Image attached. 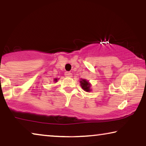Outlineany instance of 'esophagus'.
I'll return each mask as SVG.
<instances>
[{
    "label": "esophagus",
    "instance_id": "esophagus-1",
    "mask_svg": "<svg viewBox=\"0 0 146 146\" xmlns=\"http://www.w3.org/2000/svg\"><path fill=\"white\" fill-rule=\"evenodd\" d=\"M64 74H65V76L68 77V78L72 77V74L70 72H66Z\"/></svg>",
    "mask_w": 146,
    "mask_h": 146
}]
</instances>
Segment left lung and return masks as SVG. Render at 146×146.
I'll return each instance as SVG.
<instances>
[{
    "mask_svg": "<svg viewBox=\"0 0 146 146\" xmlns=\"http://www.w3.org/2000/svg\"><path fill=\"white\" fill-rule=\"evenodd\" d=\"M80 86H81V87L82 88V89L84 91H86V92H90L91 91V84L89 83V82L87 81L86 79H82L80 81Z\"/></svg>",
    "mask_w": 146,
    "mask_h": 146,
    "instance_id": "1",
    "label": "left lung"
}]
</instances>
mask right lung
Segmentation results:
<instances>
[{
    "mask_svg": "<svg viewBox=\"0 0 146 146\" xmlns=\"http://www.w3.org/2000/svg\"><path fill=\"white\" fill-rule=\"evenodd\" d=\"M57 80H58V79H57V78H54V82H57Z\"/></svg>",
    "mask_w": 146,
    "mask_h": 146,
    "instance_id": "1",
    "label": "right lung"
}]
</instances>
